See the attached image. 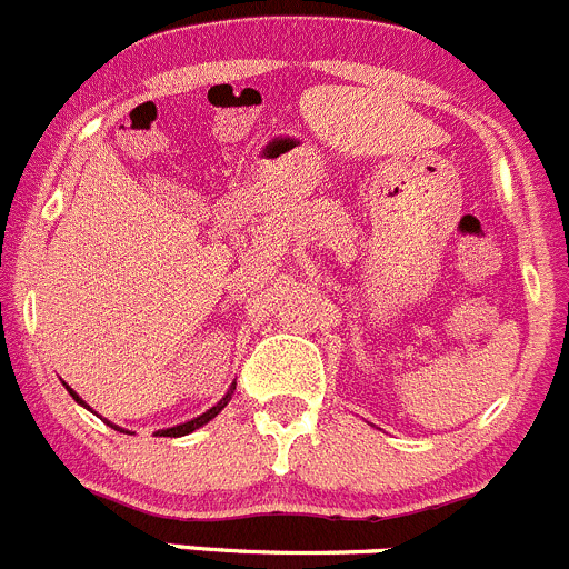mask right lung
Listing matches in <instances>:
<instances>
[{"label":"right lung","mask_w":569,"mask_h":569,"mask_svg":"<svg viewBox=\"0 0 569 569\" xmlns=\"http://www.w3.org/2000/svg\"><path fill=\"white\" fill-rule=\"evenodd\" d=\"M66 389H69V386H66ZM233 389H236V383H233V386H230V389H228V395H224V397H222V400H219V402H217V406H213V408H208V411H206V413H200V417L189 419V422H183V425H174V428H167V431H158V433H161V437H186V433L197 431V428H202V425H206V422H211V419H213V417H217V413H219V411H222V408H224V406H228V402H230V395H233ZM69 395H71V397H74V400H77V402H80V406H86V408H88V402H86V400H82V397H80V395H77V391H74V389H69ZM108 425H110V422H108ZM110 428H116V425H110ZM116 431H121V428H116ZM121 433H127V431H121Z\"/></svg>","instance_id":"obj_1"}]
</instances>
